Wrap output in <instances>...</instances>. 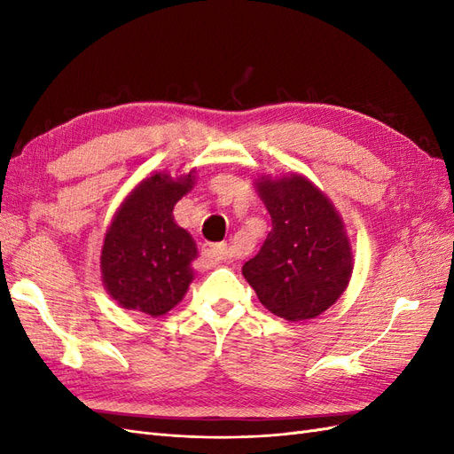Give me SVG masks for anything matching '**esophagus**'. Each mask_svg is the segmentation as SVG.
Returning a JSON list of instances; mask_svg holds the SVG:
<instances>
[{"instance_id": "obj_1", "label": "esophagus", "mask_w": 454, "mask_h": 454, "mask_svg": "<svg viewBox=\"0 0 454 454\" xmlns=\"http://www.w3.org/2000/svg\"><path fill=\"white\" fill-rule=\"evenodd\" d=\"M202 255L208 261H223L227 259V244H204Z\"/></svg>"}]
</instances>
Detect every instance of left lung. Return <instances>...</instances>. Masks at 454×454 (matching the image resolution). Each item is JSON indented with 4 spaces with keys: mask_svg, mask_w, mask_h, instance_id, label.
Segmentation results:
<instances>
[{
    "mask_svg": "<svg viewBox=\"0 0 454 454\" xmlns=\"http://www.w3.org/2000/svg\"><path fill=\"white\" fill-rule=\"evenodd\" d=\"M257 193L272 229L255 257L242 267L261 305L284 320L316 318L347 290L352 248L342 219L305 176H261Z\"/></svg>",
    "mask_w": 454,
    "mask_h": 454,
    "instance_id": "left-lung-1",
    "label": "left lung"
}]
</instances>
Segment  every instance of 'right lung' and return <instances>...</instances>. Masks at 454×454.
<instances>
[{
	"label": "right lung",
	"mask_w": 454,
	"mask_h": 454,
	"mask_svg": "<svg viewBox=\"0 0 454 454\" xmlns=\"http://www.w3.org/2000/svg\"><path fill=\"white\" fill-rule=\"evenodd\" d=\"M195 185V170L172 177L153 174L132 189L109 225L102 282L122 309L162 316L184 299L193 280L197 244L174 222L176 202Z\"/></svg>",
	"instance_id": "obj_1"
}]
</instances>
